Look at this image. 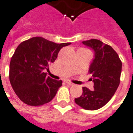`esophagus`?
Returning a JSON list of instances; mask_svg holds the SVG:
<instances>
[{
  "instance_id": "esophagus-1",
  "label": "esophagus",
  "mask_w": 133,
  "mask_h": 133,
  "mask_svg": "<svg viewBox=\"0 0 133 133\" xmlns=\"http://www.w3.org/2000/svg\"><path fill=\"white\" fill-rule=\"evenodd\" d=\"M65 83H66L67 84H68L69 85H74V84L71 81H70V80H66V81H65Z\"/></svg>"
}]
</instances>
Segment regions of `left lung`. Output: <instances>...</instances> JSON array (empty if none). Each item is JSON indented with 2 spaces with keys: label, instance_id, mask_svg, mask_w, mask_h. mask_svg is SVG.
<instances>
[{
  "label": "left lung",
  "instance_id": "8db88e82",
  "mask_svg": "<svg viewBox=\"0 0 133 133\" xmlns=\"http://www.w3.org/2000/svg\"><path fill=\"white\" fill-rule=\"evenodd\" d=\"M83 44L95 52L89 68L95 90L83 87L82 95L74 101L83 109L96 110L105 106L115 95L121 81L122 62L115 50L100 40L90 39Z\"/></svg>",
  "mask_w": 133,
  "mask_h": 133
}]
</instances>
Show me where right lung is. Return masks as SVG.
<instances>
[{
    "mask_svg": "<svg viewBox=\"0 0 133 133\" xmlns=\"http://www.w3.org/2000/svg\"><path fill=\"white\" fill-rule=\"evenodd\" d=\"M70 42L56 44L42 37H32L18 46L9 64V81L15 93L26 105L42 106L53 100L62 80L44 72L54 62L61 48Z\"/></svg>",
    "mask_w": 133,
    "mask_h": 133,
    "instance_id": "add662e5",
    "label": "right lung"
}]
</instances>
